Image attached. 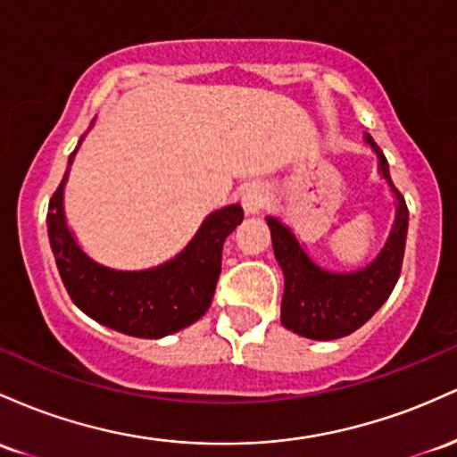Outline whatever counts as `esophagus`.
I'll use <instances>...</instances> for the list:
<instances>
[{"label": "esophagus", "mask_w": 457, "mask_h": 457, "mask_svg": "<svg viewBox=\"0 0 457 457\" xmlns=\"http://www.w3.org/2000/svg\"><path fill=\"white\" fill-rule=\"evenodd\" d=\"M270 196V189L263 186V183H250V186L244 187L242 192V204H244V212L254 215L259 213L261 209L265 207Z\"/></svg>", "instance_id": "esophagus-1"}]
</instances>
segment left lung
<instances>
[{"instance_id":"obj_1","label":"left lung","mask_w":457,"mask_h":457,"mask_svg":"<svg viewBox=\"0 0 457 457\" xmlns=\"http://www.w3.org/2000/svg\"><path fill=\"white\" fill-rule=\"evenodd\" d=\"M365 142L378 157V172L395 196V222L380 254L361 270L330 271L317 265L280 218L268 215L274 256L285 276L280 321L295 335L332 341L352 335L373 317L391 295L406 250L408 207L393 186L388 162L369 133Z\"/></svg>"}]
</instances>
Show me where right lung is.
Here are the masks:
<instances>
[{
  "label": "right lung",
  "instance_id": "add662e5",
  "mask_svg": "<svg viewBox=\"0 0 457 457\" xmlns=\"http://www.w3.org/2000/svg\"><path fill=\"white\" fill-rule=\"evenodd\" d=\"M86 136H81L84 140ZM81 140L77 148L81 146ZM71 153L62 183L49 201L47 233L62 283L77 309L112 330L140 339H162L198 321L212 306L222 270V245L242 224L239 204L218 209L174 259L148 270H114L101 265L77 244L64 215V186L69 181Z\"/></svg>",
  "mask_w": 457,
  "mask_h": 457
}]
</instances>
